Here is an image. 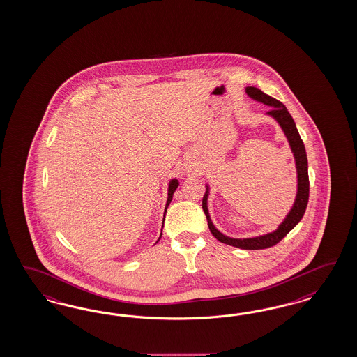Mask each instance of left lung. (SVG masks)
<instances>
[{
  "label": "left lung",
  "mask_w": 357,
  "mask_h": 357,
  "mask_svg": "<svg viewBox=\"0 0 357 357\" xmlns=\"http://www.w3.org/2000/svg\"><path fill=\"white\" fill-rule=\"evenodd\" d=\"M246 93L250 97L259 100L264 105H268L271 109L267 112L272 118L278 120V123L280 124L281 128L284 130L287 139L289 141V145L292 148L293 155L296 160V167H297V178H298V188H297V196H296V202L293 206L289 215L284 220V222L281 224L278 230H275L273 233L261 236V237L248 238V239H236V238L225 237L224 234H221L216 227H213L211 217L206 209V196L208 191L203 197V211L206 213V221H208V227L212 233V236L218 239L222 243H227L230 246H234L238 249L245 250H260L268 249L275 246L276 243H279L282 238L285 237L293 227H296L301 218L303 213L306 211L307 202H309V174H307V157H306V151H305V145L303 141L300 137V133L296 127V123L293 120L291 114L288 112L287 107L281 103L280 100L270 97L267 94H264L261 90L257 87H246Z\"/></svg>",
  "instance_id": "1"
}]
</instances>
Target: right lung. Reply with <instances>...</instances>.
Masks as SVG:
<instances>
[{
    "mask_svg": "<svg viewBox=\"0 0 357 357\" xmlns=\"http://www.w3.org/2000/svg\"><path fill=\"white\" fill-rule=\"evenodd\" d=\"M176 187H178V181L173 179L170 184H169V197H167V203H166V208L165 209H167V206L170 204V202L173 199L174 191L176 190ZM165 213H166V211H165Z\"/></svg>",
    "mask_w": 357,
    "mask_h": 357,
    "instance_id": "1",
    "label": "right lung"
}]
</instances>
